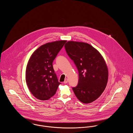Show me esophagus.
Wrapping results in <instances>:
<instances>
[{"label":"esophagus","instance_id":"1","mask_svg":"<svg viewBox=\"0 0 133 133\" xmlns=\"http://www.w3.org/2000/svg\"><path fill=\"white\" fill-rule=\"evenodd\" d=\"M68 82V79H66L65 80V81H64V84H67V83Z\"/></svg>","mask_w":133,"mask_h":133}]
</instances>
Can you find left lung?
I'll return each mask as SVG.
<instances>
[{"label":"left lung","instance_id":"left-lung-1","mask_svg":"<svg viewBox=\"0 0 133 133\" xmlns=\"http://www.w3.org/2000/svg\"><path fill=\"white\" fill-rule=\"evenodd\" d=\"M64 46L78 71V85L72 88L75 95L83 103L94 101L107 85L108 71L105 60L100 53L88 43L68 41Z\"/></svg>","mask_w":133,"mask_h":133}]
</instances>
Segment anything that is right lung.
Wrapping results in <instances>:
<instances>
[{"label": "right lung", "mask_w": 133, "mask_h": 133, "mask_svg": "<svg viewBox=\"0 0 133 133\" xmlns=\"http://www.w3.org/2000/svg\"><path fill=\"white\" fill-rule=\"evenodd\" d=\"M66 41L47 43L32 54L26 70V82L32 95L40 100H48L55 94L58 86L53 62Z\"/></svg>", "instance_id": "obj_1"}]
</instances>
